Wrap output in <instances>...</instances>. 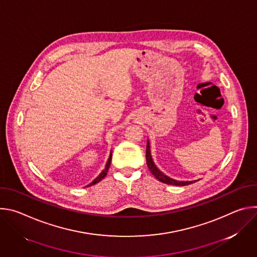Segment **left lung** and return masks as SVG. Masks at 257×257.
<instances>
[{"mask_svg":"<svg viewBox=\"0 0 257 257\" xmlns=\"http://www.w3.org/2000/svg\"><path fill=\"white\" fill-rule=\"evenodd\" d=\"M146 163H148V167L151 171V173L161 182L166 183V184L169 185H175V186H185V185H189L191 183H194L198 180H194V181H178L175 180L173 178H170L169 176H167L166 174H164L155 164L153 157H152V153H151V144H150V140L148 139V144H146Z\"/></svg>","mask_w":257,"mask_h":257,"instance_id":"1","label":"left lung"}]
</instances>
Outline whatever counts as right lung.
I'll use <instances>...</instances> for the list:
<instances>
[{"mask_svg": "<svg viewBox=\"0 0 257 257\" xmlns=\"http://www.w3.org/2000/svg\"><path fill=\"white\" fill-rule=\"evenodd\" d=\"M111 161H112V152H111V154H109V157H108V160H107V162H106V164H105V167H104V169L102 170V172L90 183V184H88L87 186H91V185H94V184H96V183H98L99 181H101L104 177H105V175H106V173H107V171H108V168H109V165H111Z\"/></svg>", "mask_w": 257, "mask_h": 257, "instance_id": "1", "label": "right lung"}]
</instances>
